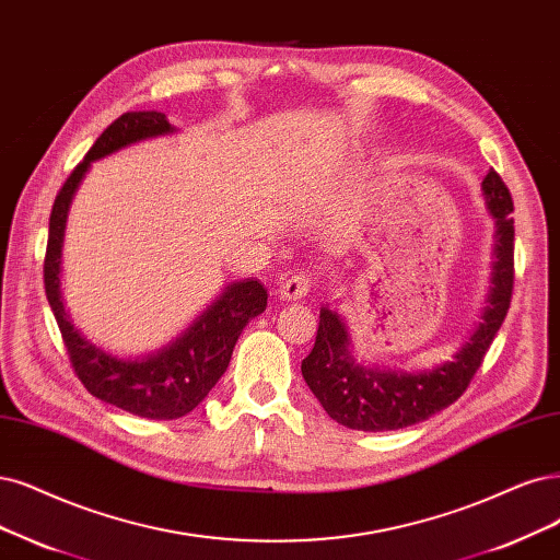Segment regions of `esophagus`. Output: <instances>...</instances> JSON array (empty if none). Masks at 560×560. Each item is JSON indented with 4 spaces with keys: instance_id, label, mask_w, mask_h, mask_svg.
<instances>
[{
    "instance_id": "esophagus-1",
    "label": "esophagus",
    "mask_w": 560,
    "mask_h": 560,
    "mask_svg": "<svg viewBox=\"0 0 560 560\" xmlns=\"http://www.w3.org/2000/svg\"><path fill=\"white\" fill-rule=\"evenodd\" d=\"M308 291H312V277H308V275H295L291 279H285L281 283V288H279L281 298L283 300H291V302L306 298Z\"/></svg>"
}]
</instances>
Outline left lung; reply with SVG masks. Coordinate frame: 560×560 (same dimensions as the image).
<instances>
[{
	"label": "left lung",
	"instance_id": "left-lung-1",
	"mask_svg": "<svg viewBox=\"0 0 560 560\" xmlns=\"http://www.w3.org/2000/svg\"><path fill=\"white\" fill-rule=\"evenodd\" d=\"M482 196L493 219L491 285L480 323L452 360L424 371L364 366L350 350L346 320L320 308L314 350L302 360V376L327 416L358 431H395L436 416L457 401L499 332L514 283V210L505 182L495 171L482 179Z\"/></svg>",
	"mask_w": 560,
	"mask_h": 560
}]
</instances>
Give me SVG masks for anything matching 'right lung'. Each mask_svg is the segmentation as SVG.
<instances>
[{
    "label": "right lung",
    "mask_w": 560,
    "mask_h": 560,
    "mask_svg": "<svg viewBox=\"0 0 560 560\" xmlns=\"http://www.w3.org/2000/svg\"><path fill=\"white\" fill-rule=\"evenodd\" d=\"M177 129L163 113H124L103 131L61 186L50 214L44 262L46 295L80 383L92 397L138 418L177 420L202 404L223 376L248 320L265 312L267 291L258 279L228 283L205 312L165 346L138 358H119L98 348L73 327L61 300V246L73 196L92 163L136 142L171 136Z\"/></svg>",
    "instance_id": "add662e5"
}]
</instances>
